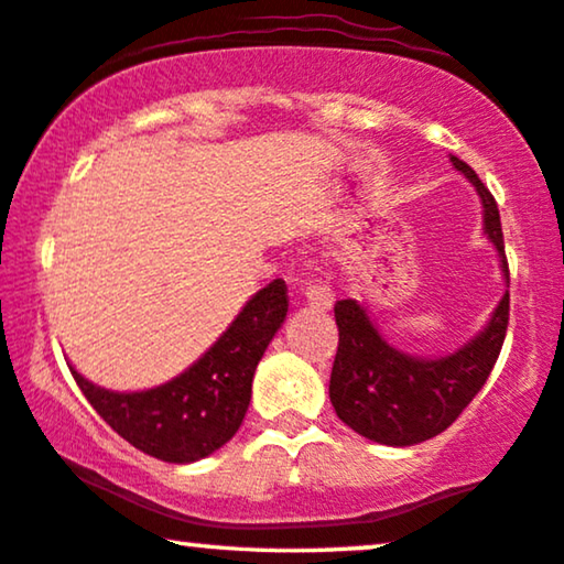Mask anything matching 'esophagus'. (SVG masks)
<instances>
[{
	"label": "esophagus",
	"instance_id": "1",
	"mask_svg": "<svg viewBox=\"0 0 564 564\" xmlns=\"http://www.w3.org/2000/svg\"><path fill=\"white\" fill-rule=\"evenodd\" d=\"M305 297H307V305L317 312H327L335 305V292L323 282L305 288Z\"/></svg>",
	"mask_w": 564,
	"mask_h": 564
}]
</instances>
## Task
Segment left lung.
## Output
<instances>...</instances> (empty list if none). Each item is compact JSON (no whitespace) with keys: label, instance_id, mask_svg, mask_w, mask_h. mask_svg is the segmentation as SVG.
<instances>
[{"label":"left lung","instance_id":"obj_1","mask_svg":"<svg viewBox=\"0 0 564 564\" xmlns=\"http://www.w3.org/2000/svg\"><path fill=\"white\" fill-rule=\"evenodd\" d=\"M452 166L481 198L484 234L499 257V270L509 288L497 202L469 163L452 155ZM335 323L340 343L333 362L330 401L337 419L376 444L413 446L452 426L487 383L507 335L509 290L479 333L438 358L411 355L388 343L358 300L337 302Z\"/></svg>","mask_w":564,"mask_h":564}]
</instances>
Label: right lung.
<instances>
[{
	"mask_svg": "<svg viewBox=\"0 0 564 564\" xmlns=\"http://www.w3.org/2000/svg\"><path fill=\"white\" fill-rule=\"evenodd\" d=\"M288 317V288L272 280L254 292L202 358L145 391H108L73 378L108 426L138 452L169 464L212 456L239 431L252 398L254 370Z\"/></svg>",
	"mask_w": 564,
	"mask_h": 564,
	"instance_id": "1",
	"label": "right lung"
}]
</instances>
